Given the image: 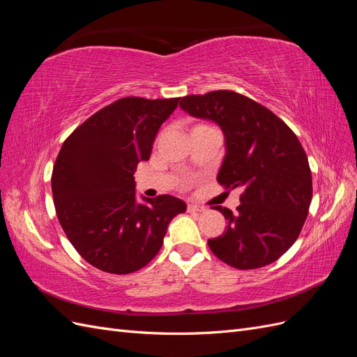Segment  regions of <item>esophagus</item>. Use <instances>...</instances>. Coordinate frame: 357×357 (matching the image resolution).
Returning <instances> with one entry per match:
<instances>
[{
  "instance_id": "obj_1",
  "label": "esophagus",
  "mask_w": 357,
  "mask_h": 357,
  "mask_svg": "<svg viewBox=\"0 0 357 357\" xmlns=\"http://www.w3.org/2000/svg\"><path fill=\"white\" fill-rule=\"evenodd\" d=\"M205 208L204 207H201V205H198V204H193V202H189L188 204V211L189 213H201V211H204Z\"/></svg>"
}]
</instances>
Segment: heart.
<instances>
[{
  "label": "heart",
  "mask_w": 357,
  "mask_h": 357,
  "mask_svg": "<svg viewBox=\"0 0 357 357\" xmlns=\"http://www.w3.org/2000/svg\"><path fill=\"white\" fill-rule=\"evenodd\" d=\"M197 126H204V125H197ZM197 126H195V128H197Z\"/></svg>",
  "instance_id": "obj_1"
}]
</instances>
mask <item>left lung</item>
Returning a JSON list of instances; mask_svg holds the SVG:
<instances>
[{"instance_id": "left-lung-1", "label": "left lung", "mask_w": 357, "mask_h": 357, "mask_svg": "<svg viewBox=\"0 0 357 357\" xmlns=\"http://www.w3.org/2000/svg\"><path fill=\"white\" fill-rule=\"evenodd\" d=\"M180 107L220 126L226 155L218 181L243 189L235 213L214 207L228 226L208 240L210 250L238 269L275 262L296 241L312 198L308 159L298 137L266 107L232 91L183 96Z\"/></svg>"}]
</instances>
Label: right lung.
I'll return each instance as SVG.
<instances>
[{
	"instance_id": "add662e5",
	"label": "right lung",
	"mask_w": 357,
	"mask_h": 357,
	"mask_svg": "<svg viewBox=\"0 0 357 357\" xmlns=\"http://www.w3.org/2000/svg\"><path fill=\"white\" fill-rule=\"evenodd\" d=\"M180 98L126 96L92 114L63 142L52 172L58 220L77 253L110 274H131L160 250L176 197L137 202L134 172Z\"/></svg>"
}]
</instances>
